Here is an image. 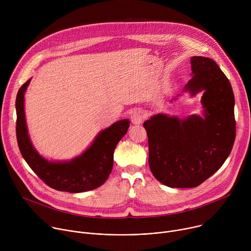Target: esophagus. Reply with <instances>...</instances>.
<instances>
[{"label": "esophagus", "instance_id": "1", "mask_svg": "<svg viewBox=\"0 0 251 251\" xmlns=\"http://www.w3.org/2000/svg\"><path fill=\"white\" fill-rule=\"evenodd\" d=\"M143 119H144V115L141 111H134L133 114L131 115V120L133 122V124L135 125H140L143 122Z\"/></svg>", "mask_w": 251, "mask_h": 251}]
</instances>
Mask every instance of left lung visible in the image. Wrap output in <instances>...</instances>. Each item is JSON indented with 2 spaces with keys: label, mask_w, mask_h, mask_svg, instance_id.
I'll return each instance as SVG.
<instances>
[{
  "label": "left lung",
  "mask_w": 251,
  "mask_h": 251,
  "mask_svg": "<svg viewBox=\"0 0 251 251\" xmlns=\"http://www.w3.org/2000/svg\"><path fill=\"white\" fill-rule=\"evenodd\" d=\"M192 78L184 90L203 91V117L186 119L157 114L144 122L149 166L157 180L170 188H195L216 173L235 140L234 95L229 80L208 57L191 58Z\"/></svg>",
  "instance_id": "obj_1"
}]
</instances>
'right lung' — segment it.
I'll return each mask as SVG.
<instances>
[{"mask_svg": "<svg viewBox=\"0 0 251 251\" xmlns=\"http://www.w3.org/2000/svg\"><path fill=\"white\" fill-rule=\"evenodd\" d=\"M29 81L30 79L22 85L16 99L18 145L29 168L49 187L61 192L82 193L103 185L113 168L114 150L127 133L130 121L127 119L117 121L101 131L90 147L73 160L48 161L35 151L27 134L24 103Z\"/></svg>", "mask_w": 251, "mask_h": 251, "instance_id": "add662e5", "label": "right lung"}]
</instances>
